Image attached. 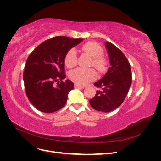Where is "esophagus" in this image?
Listing matches in <instances>:
<instances>
[{"label": "esophagus", "mask_w": 161, "mask_h": 161, "mask_svg": "<svg viewBox=\"0 0 161 161\" xmlns=\"http://www.w3.org/2000/svg\"><path fill=\"white\" fill-rule=\"evenodd\" d=\"M75 88L76 89H85V86H80L79 85H75Z\"/></svg>", "instance_id": "obj_1"}]
</instances>
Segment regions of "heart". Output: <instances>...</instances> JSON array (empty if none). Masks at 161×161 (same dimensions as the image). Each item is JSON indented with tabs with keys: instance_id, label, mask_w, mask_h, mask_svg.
<instances>
[{
	"instance_id": "b5f03b06",
	"label": "heart",
	"mask_w": 161,
	"mask_h": 161,
	"mask_svg": "<svg viewBox=\"0 0 161 161\" xmlns=\"http://www.w3.org/2000/svg\"><path fill=\"white\" fill-rule=\"evenodd\" d=\"M82 49L93 58L92 65H93L97 70L99 72H103L105 70L107 63L104 58L101 56L103 53V50L99 44L92 42H88L82 46ZM76 52L74 48H72L65 56V64L66 66L71 68L76 65ZM97 76V72L93 69L76 68L71 70L69 74L70 80L80 86L87 85L89 82L95 80Z\"/></svg>"
}]
</instances>
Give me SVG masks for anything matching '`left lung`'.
<instances>
[{"mask_svg":"<svg viewBox=\"0 0 161 161\" xmlns=\"http://www.w3.org/2000/svg\"><path fill=\"white\" fill-rule=\"evenodd\" d=\"M110 67L101 79L94 85L101 90L97 91L93 98L89 100L94 109L110 112L123 103L131 84V72L127 58L113 43L105 42Z\"/></svg>","mask_w":161,"mask_h":161,"instance_id":"1","label":"left lung"}]
</instances>
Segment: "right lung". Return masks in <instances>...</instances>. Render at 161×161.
I'll return each mask as SVG.
<instances>
[{
    "label": "right lung",
    "instance_id": "add662e5",
    "mask_svg": "<svg viewBox=\"0 0 161 161\" xmlns=\"http://www.w3.org/2000/svg\"><path fill=\"white\" fill-rule=\"evenodd\" d=\"M82 40L53 37L39 45L27 58L23 81L27 98L39 111L53 113L65 105L68 95L74 88L70 80L62 81L66 78L65 56Z\"/></svg>",
    "mask_w": 161,
    "mask_h": 161
}]
</instances>
